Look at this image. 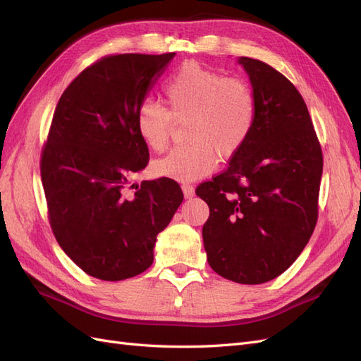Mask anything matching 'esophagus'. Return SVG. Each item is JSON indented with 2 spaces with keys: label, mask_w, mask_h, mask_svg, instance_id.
I'll use <instances>...</instances> for the list:
<instances>
[{
  "label": "esophagus",
  "mask_w": 361,
  "mask_h": 361,
  "mask_svg": "<svg viewBox=\"0 0 361 361\" xmlns=\"http://www.w3.org/2000/svg\"><path fill=\"white\" fill-rule=\"evenodd\" d=\"M182 191H183L185 199H191L192 195H194V187H192V185H190V183H183L182 185Z\"/></svg>",
  "instance_id": "1"
}]
</instances>
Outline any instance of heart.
<instances>
[{
	"mask_svg": "<svg viewBox=\"0 0 361 361\" xmlns=\"http://www.w3.org/2000/svg\"><path fill=\"white\" fill-rule=\"evenodd\" d=\"M167 108L155 101L140 104L135 126L141 141L154 152L167 147L174 122H185L190 143L171 149L152 162L158 178L195 180L216 166V155H236L255 128L256 99L238 76H224L197 61L182 64L164 85Z\"/></svg>",
	"mask_w": 361,
	"mask_h": 361,
	"instance_id": "heart-1",
	"label": "heart"
}]
</instances>
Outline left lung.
Wrapping results in <instances>:
<instances>
[{"mask_svg":"<svg viewBox=\"0 0 361 361\" xmlns=\"http://www.w3.org/2000/svg\"><path fill=\"white\" fill-rule=\"evenodd\" d=\"M256 99V122L228 167L200 183L209 206L203 244L211 268L243 285L283 274L318 221L322 149L295 85L269 64L241 57Z\"/></svg>","mask_w":361,"mask_h":361,"instance_id":"obj_1","label":"left lung"}]
</instances>
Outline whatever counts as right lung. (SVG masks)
Listing matches in <instances>:
<instances>
[{
	"label": "right lung",
	"instance_id": "obj_1",
	"mask_svg": "<svg viewBox=\"0 0 361 361\" xmlns=\"http://www.w3.org/2000/svg\"><path fill=\"white\" fill-rule=\"evenodd\" d=\"M174 52L111 54L63 92L40 157L48 220L57 243L85 274L118 281L154 262L157 235L183 200L169 178L129 179L149 162L135 116Z\"/></svg>",
	"mask_w": 361,
	"mask_h": 361
}]
</instances>
